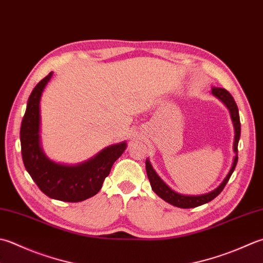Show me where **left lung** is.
<instances>
[{
	"instance_id": "1",
	"label": "left lung",
	"mask_w": 263,
	"mask_h": 263,
	"mask_svg": "<svg viewBox=\"0 0 263 263\" xmlns=\"http://www.w3.org/2000/svg\"><path fill=\"white\" fill-rule=\"evenodd\" d=\"M211 92H212V95L217 97L220 101H222V104L228 108L231 122H233V125H234V132H235L234 145H233V151L235 153V156L233 158V164H231L229 172L227 176H226V178L222 180V182H221L217 188L213 189L212 192L203 194V195L179 194L177 192H174L172 188H170L167 184L161 179V177H158V174L152 166L151 162H149V158L146 159V172L154 193L158 195L159 197L165 200V202H167L168 204H171L173 206H177L180 209L196 208V206H199V205L206 204L217 197L218 195L222 192L226 184H227L228 180L231 177V174H233L234 170L236 167V164H237V161H238L237 148H238V141L240 138V121H239V114H238V107L236 105L234 98L231 97L229 92L226 89H223V87L212 86Z\"/></svg>"
}]
</instances>
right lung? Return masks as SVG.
<instances>
[{"instance_id":"1","label":"right lung","mask_w":263,"mask_h":263,"mask_svg":"<svg viewBox=\"0 0 263 263\" xmlns=\"http://www.w3.org/2000/svg\"><path fill=\"white\" fill-rule=\"evenodd\" d=\"M53 71L45 76L30 93L20 127L24 165L37 187L50 198L63 202H82L99 193L104 180L126 149V141L102 149L79 164L57 163L45 155L41 146L40 101Z\"/></svg>"}]
</instances>
